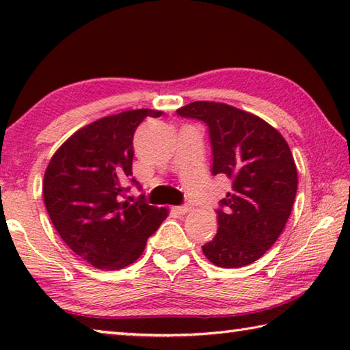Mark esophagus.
Wrapping results in <instances>:
<instances>
[{
    "label": "esophagus",
    "mask_w": 350,
    "mask_h": 350,
    "mask_svg": "<svg viewBox=\"0 0 350 350\" xmlns=\"http://www.w3.org/2000/svg\"><path fill=\"white\" fill-rule=\"evenodd\" d=\"M176 213H177V215H187V213L189 211V206H187V205H183V206H174V208H173Z\"/></svg>",
    "instance_id": "1"
}]
</instances>
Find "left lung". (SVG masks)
Listing matches in <instances>:
<instances>
[{"label": "left lung", "mask_w": 350, "mask_h": 350, "mask_svg": "<svg viewBox=\"0 0 350 350\" xmlns=\"http://www.w3.org/2000/svg\"><path fill=\"white\" fill-rule=\"evenodd\" d=\"M182 117L206 123L213 174L233 180L221 200L217 233L202 247L217 267L239 269L258 260L280 238L292 213L298 173L281 133L262 118L219 102H193Z\"/></svg>", "instance_id": "1"}]
</instances>
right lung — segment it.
<instances>
[{"label": "right lung", "mask_w": 350, "mask_h": 350, "mask_svg": "<svg viewBox=\"0 0 350 350\" xmlns=\"http://www.w3.org/2000/svg\"><path fill=\"white\" fill-rule=\"evenodd\" d=\"M161 116L133 109L98 118L70 135L47 165L43 198L51 221L70 250L96 269L118 270L137 260L168 216L163 206L122 200L123 182L133 176L135 128L145 117Z\"/></svg>", "instance_id": "obj_1"}]
</instances>
